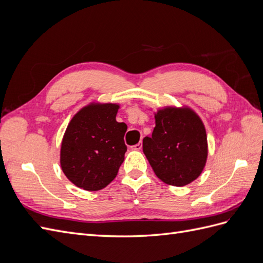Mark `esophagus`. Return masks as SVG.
Here are the masks:
<instances>
[{
	"mask_svg": "<svg viewBox=\"0 0 263 263\" xmlns=\"http://www.w3.org/2000/svg\"><path fill=\"white\" fill-rule=\"evenodd\" d=\"M132 148H133V149H135V150H141V148H142V144H141V142H138V144H136L135 146H133Z\"/></svg>",
	"mask_w": 263,
	"mask_h": 263,
	"instance_id": "1",
	"label": "esophagus"
}]
</instances>
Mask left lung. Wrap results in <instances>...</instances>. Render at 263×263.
I'll return each instance as SVG.
<instances>
[{"mask_svg": "<svg viewBox=\"0 0 263 263\" xmlns=\"http://www.w3.org/2000/svg\"><path fill=\"white\" fill-rule=\"evenodd\" d=\"M155 118L153 135L142 140L144 154L161 181L186 185L198 178L208 158L204 125L190 108L166 107Z\"/></svg>", "mask_w": 263, "mask_h": 263, "instance_id": "1", "label": "left lung"}]
</instances>
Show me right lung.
<instances>
[{
    "label": "right lung",
    "instance_id": "1",
    "mask_svg": "<svg viewBox=\"0 0 263 263\" xmlns=\"http://www.w3.org/2000/svg\"><path fill=\"white\" fill-rule=\"evenodd\" d=\"M116 104H92L69 123L62 139L60 163L78 187L99 191L108 185L124 161L125 123L116 122Z\"/></svg>",
    "mask_w": 263,
    "mask_h": 263
}]
</instances>
